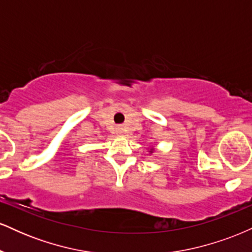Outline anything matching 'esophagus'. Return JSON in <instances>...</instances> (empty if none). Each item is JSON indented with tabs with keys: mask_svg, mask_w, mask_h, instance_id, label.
I'll use <instances>...</instances> for the list:
<instances>
[{
	"mask_svg": "<svg viewBox=\"0 0 252 252\" xmlns=\"http://www.w3.org/2000/svg\"><path fill=\"white\" fill-rule=\"evenodd\" d=\"M117 132H118V134H122V132H123V128H122V126H118V128H117Z\"/></svg>",
	"mask_w": 252,
	"mask_h": 252,
	"instance_id": "1",
	"label": "esophagus"
}]
</instances>
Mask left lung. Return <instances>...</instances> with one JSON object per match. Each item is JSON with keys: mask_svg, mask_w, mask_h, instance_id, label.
<instances>
[{"mask_svg": "<svg viewBox=\"0 0 252 252\" xmlns=\"http://www.w3.org/2000/svg\"><path fill=\"white\" fill-rule=\"evenodd\" d=\"M150 153H153V150H150Z\"/></svg>", "mask_w": 252, "mask_h": 252, "instance_id": "8db88e82", "label": "left lung"}]
</instances>
